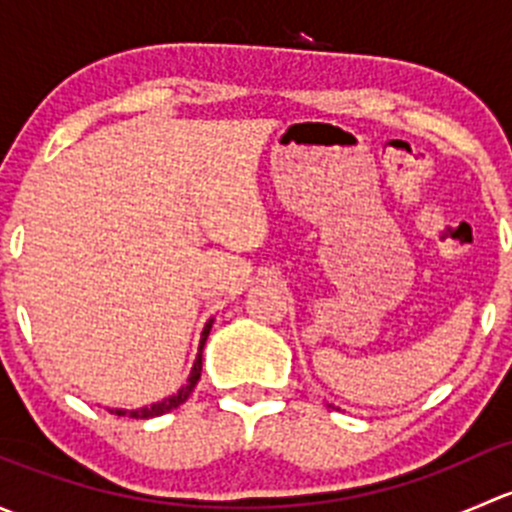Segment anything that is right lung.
Listing matches in <instances>:
<instances>
[{"mask_svg": "<svg viewBox=\"0 0 512 512\" xmlns=\"http://www.w3.org/2000/svg\"><path fill=\"white\" fill-rule=\"evenodd\" d=\"M213 322H215V319H208V322H205L203 334H200L198 356H195L193 369H190V374H188V381H185V384L180 386L178 394L168 396V399H163V401H156V404H151V406H143V409H131V411H128V409H108V411H111V414H116V416L153 418V416H163V414H168V411L178 409L180 404H185V401H188V396L193 394L195 384H198V381H200V371H203V347H205V342H208V334H210V329H213Z\"/></svg>", "mask_w": 512, "mask_h": 512, "instance_id": "add662e5", "label": "right lung"}]
</instances>
